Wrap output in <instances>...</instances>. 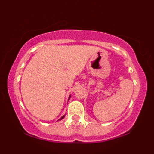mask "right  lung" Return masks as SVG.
Returning a JSON list of instances; mask_svg holds the SVG:
<instances>
[{"label":"right lung","instance_id":"1","mask_svg":"<svg viewBox=\"0 0 154 154\" xmlns=\"http://www.w3.org/2000/svg\"><path fill=\"white\" fill-rule=\"evenodd\" d=\"M63 117H64V116H61V119H63Z\"/></svg>","mask_w":154,"mask_h":154}]
</instances>
